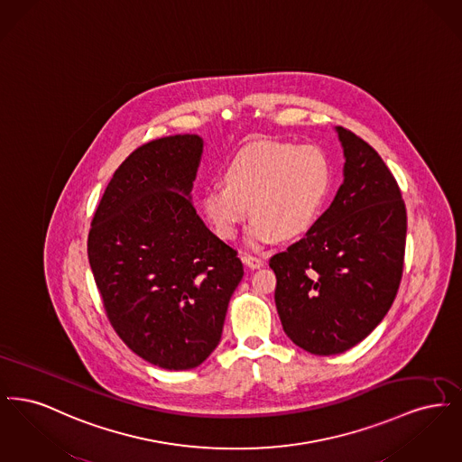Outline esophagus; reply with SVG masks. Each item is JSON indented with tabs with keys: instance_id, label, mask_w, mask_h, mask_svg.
Returning a JSON list of instances; mask_svg holds the SVG:
<instances>
[{
	"instance_id": "esophagus-1",
	"label": "esophagus",
	"mask_w": 462,
	"mask_h": 462,
	"mask_svg": "<svg viewBox=\"0 0 462 462\" xmlns=\"http://www.w3.org/2000/svg\"><path fill=\"white\" fill-rule=\"evenodd\" d=\"M242 262L245 266H249V268H260V266H263V260L262 258H258V256H253V254H244L242 256Z\"/></svg>"
}]
</instances>
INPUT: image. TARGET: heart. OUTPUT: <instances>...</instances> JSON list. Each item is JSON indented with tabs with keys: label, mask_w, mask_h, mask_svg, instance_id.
<instances>
[{
	"label": "heart",
	"mask_w": 462,
	"mask_h": 462,
	"mask_svg": "<svg viewBox=\"0 0 462 462\" xmlns=\"http://www.w3.org/2000/svg\"><path fill=\"white\" fill-rule=\"evenodd\" d=\"M223 183L200 196L206 220L218 237L232 241L251 209L247 244L263 247L313 226L329 196L332 168L315 145L256 142L226 162Z\"/></svg>",
	"instance_id": "obj_1"
}]
</instances>
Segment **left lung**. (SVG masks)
Listing matches in <instances>:
<instances>
[{
	"label": "left lung",
	"instance_id": "8db88e82",
	"mask_svg": "<svg viewBox=\"0 0 462 462\" xmlns=\"http://www.w3.org/2000/svg\"><path fill=\"white\" fill-rule=\"evenodd\" d=\"M343 183L301 241L270 258L289 339L313 355L346 352L393 305L403 272L407 213L395 176L373 147L336 128Z\"/></svg>",
	"mask_w": 462,
	"mask_h": 462
}]
</instances>
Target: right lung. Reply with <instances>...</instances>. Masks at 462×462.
I'll list each match as a JSON object with an SVG mask.
<instances>
[{"instance_id":"add662e5","label":"right lung","mask_w":462,"mask_h":462,"mask_svg":"<svg viewBox=\"0 0 462 462\" xmlns=\"http://www.w3.org/2000/svg\"><path fill=\"white\" fill-rule=\"evenodd\" d=\"M202 138L152 140L116 170L95 211L88 260L110 324L161 369L187 371L218 346L244 268L192 204Z\"/></svg>"}]
</instances>
